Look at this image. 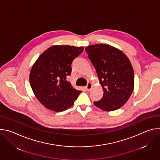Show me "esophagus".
I'll return each instance as SVG.
<instances>
[{"label": "esophagus", "mask_w": 160, "mask_h": 160, "mask_svg": "<svg viewBox=\"0 0 160 160\" xmlns=\"http://www.w3.org/2000/svg\"><path fill=\"white\" fill-rule=\"evenodd\" d=\"M92 84L90 82H88V83H87V85L86 86V88H87V90L89 91L91 89V88H92Z\"/></svg>", "instance_id": "esophagus-1"}]
</instances>
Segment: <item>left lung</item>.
<instances>
[{
    "label": "left lung",
    "instance_id": "left-lung-1",
    "mask_svg": "<svg viewBox=\"0 0 160 160\" xmlns=\"http://www.w3.org/2000/svg\"><path fill=\"white\" fill-rule=\"evenodd\" d=\"M102 87V99L95 106L107 111L120 108L128 101L134 87V72L130 60L119 49L108 44L85 48Z\"/></svg>",
    "mask_w": 160,
    "mask_h": 160
}]
</instances>
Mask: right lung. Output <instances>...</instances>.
Here are the masks:
<instances>
[{
	"mask_svg": "<svg viewBox=\"0 0 160 160\" xmlns=\"http://www.w3.org/2000/svg\"><path fill=\"white\" fill-rule=\"evenodd\" d=\"M83 51V47L53 45L45 51L33 65L30 83L33 92L45 108L63 111L72 105L81 93L67 80L71 64Z\"/></svg>",
	"mask_w": 160,
	"mask_h": 160,
	"instance_id": "1",
	"label": "right lung"
}]
</instances>
